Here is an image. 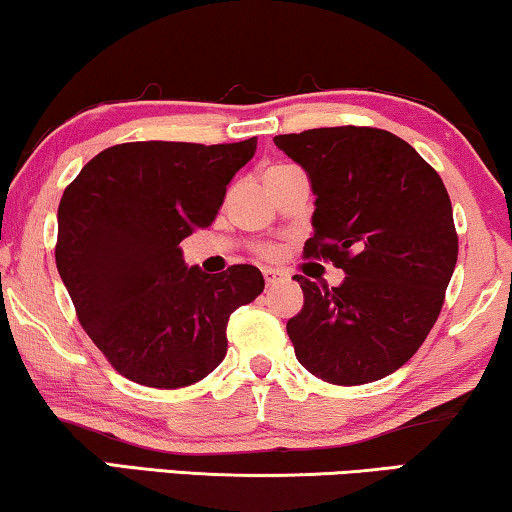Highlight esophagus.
Wrapping results in <instances>:
<instances>
[{
	"instance_id": "34e87169",
	"label": "esophagus",
	"mask_w": 512,
	"mask_h": 512,
	"mask_svg": "<svg viewBox=\"0 0 512 512\" xmlns=\"http://www.w3.org/2000/svg\"><path fill=\"white\" fill-rule=\"evenodd\" d=\"M284 277H287V272H282L277 268H263V280L268 287H275V284L284 282Z\"/></svg>"
}]
</instances>
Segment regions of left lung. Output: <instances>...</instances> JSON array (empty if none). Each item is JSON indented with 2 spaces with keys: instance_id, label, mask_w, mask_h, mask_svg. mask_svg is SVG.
I'll use <instances>...</instances> for the list:
<instances>
[{
  "instance_id": "1",
  "label": "left lung",
  "mask_w": 512,
  "mask_h": 512,
  "mask_svg": "<svg viewBox=\"0 0 512 512\" xmlns=\"http://www.w3.org/2000/svg\"><path fill=\"white\" fill-rule=\"evenodd\" d=\"M315 195L305 256L345 272L338 287L294 275L303 310L287 322L296 360L334 386L393 374L426 341L459 256L437 171L402 138L371 126L275 136Z\"/></svg>"
}]
</instances>
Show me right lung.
Wrapping results in <instances>:
<instances>
[{
  "label": "right lung",
  "instance_id": "obj_1",
  "mask_svg": "<svg viewBox=\"0 0 512 512\" xmlns=\"http://www.w3.org/2000/svg\"><path fill=\"white\" fill-rule=\"evenodd\" d=\"M256 138L143 141L98 152L58 207V275L86 334L129 381L185 388L223 362L232 310L265 282L254 265L207 275L178 247L209 228Z\"/></svg>",
  "mask_w": 512,
  "mask_h": 512
}]
</instances>
